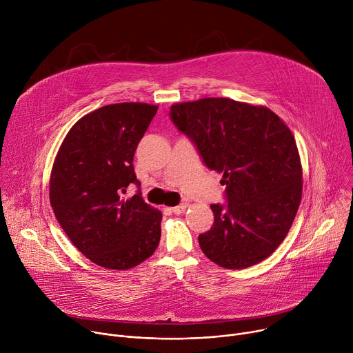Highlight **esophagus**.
I'll list each match as a JSON object with an SVG mask.
<instances>
[{"label":"esophagus","instance_id":"34e87169","mask_svg":"<svg viewBox=\"0 0 353 353\" xmlns=\"http://www.w3.org/2000/svg\"><path fill=\"white\" fill-rule=\"evenodd\" d=\"M187 207H188V204L183 203V204H180V205H177V207H173V208H170V210H172V212H173V214L179 215V214H183V212L185 211V208H187Z\"/></svg>","mask_w":353,"mask_h":353}]
</instances>
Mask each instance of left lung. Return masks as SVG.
<instances>
[{"label": "left lung", "instance_id": "8db88e82", "mask_svg": "<svg viewBox=\"0 0 353 353\" xmlns=\"http://www.w3.org/2000/svg\"><path fill=\"white\" fill-rule=\"evenodd\" d=\"M170 119L219 173L228 204H212V228L198 236L219 267L243 270L270 257L286 237L301 199V163L289 127L265 106L228 97L176 103Z\"/></svg>", "mask_w": 353, "mask_h": 353}]
</instances>
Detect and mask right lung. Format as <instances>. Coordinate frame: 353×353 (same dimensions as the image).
<instances>
[{"label":"right lung","instance_id":"right-lung-1","mask_svg":"<svg viewBox=\"0 0 353 353\" xmlns=\"http://www.w3.org/2000/svg\"><path fill=\"white\" fill-rule=\"evenodd\" d=\"M158 112L148 103H116L79 119L65 135L50 176V204L81 253L92 263L124 271L155 253L162 212L138 190L124 198L137 146Z\"/></svg>","mask_w":353,"mask_h":353}]
</instances>
